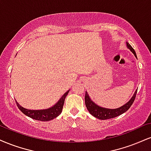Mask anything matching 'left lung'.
I'll list each match as a JSON object with an SVG mask.
<instances>
[{"mask_svg": "<svg viewBox=\"0 0 151 151\" xmlns=\"http://www.w3.org/2000/svg\"><path fill=\"white\" fill-rule=\"evenodd\" d=\"M127 46L128 48L130 49L131 51L134 54L136 58H137L135 50H134V48H132V46L127 42ZM137 90L136 91L134 96H132V99H130V101H129L128 103H127L126 104L123 105V106L120 107V108L116 109H108L101 108V107L95 104V103L91 100L88 93L86 92V94H85V104H86V106L87 109H88V112L95 117L98 118V119H103V120H104V119H111V118L117 117V116L120 115L124 113V112L127 111L130 107L132 106V105L133 104L134 100H135L136 96H137Z\"/></svg>", "mask_w": 151, "mask_h": 151, "instance_id": "left-lung-1", "label": "left lung"}]
</instances>
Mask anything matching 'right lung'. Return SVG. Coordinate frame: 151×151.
<instances>
[{
  "label": "right lung",
  "mask_w": 151,
  "mask_h": 151,
  "mask_svg": "<svg viewBox=\"0 0 151 151\" xmlns=\"http://www.w3.org/2000/svg\"><path fill=\"white\" fill-rule=\"evenodd\" d=\"M70 91L65 93L64 95L61 97V99L59 100V101L51 108L46 109V110H28V109H25L20 106L17 101H15L16 104H17L18 108L23 112L24 115H26L28 117H29L32 119H36V120L39 121H50L54 118L57 117L61 113L62 110H63V105H64L65 100L66 98L67 95L69 93Z\"/></svg>",
  "instance_id": "1"
}]
</instances>
